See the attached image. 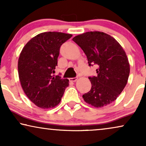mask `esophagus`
Listing matches in <instances>:
<instances>
[{
	"label": "esophagus",
	"instance_id": "1",
	"mask_svg": "<svg viewBox=\"0 0 146 146\" xmlns=\"http://www.w3.org/2000/svg\"><path fill=\"white\" fill-rule=\"evenodd\" d=\"M78 79V77H74V78H70L69 80L70 82H75Z\"/></svg>",
	"mask_w": 146,
	"mask_h": 146
}]
</instances>
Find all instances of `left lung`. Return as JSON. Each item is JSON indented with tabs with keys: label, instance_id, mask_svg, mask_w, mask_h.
<instances>
[{
	"label": "left lung",
	"instance_id": "1",
	"mask_svg": "<svg viewBox=\"0 0 146 146\" xmlns=\"http://www.w3.org/2000/svg\"><path fill=\"white\" fill-rule=\"evenodd\" d=\"M86 55L90 66L97 65L96 76L88 77L92 88L82 96L86 102L102 108L115 101L129 74L126 54L116 40L102 32H87L74 37Z\"/></svg>",
	"mask_w": 146,
	"mask_h": 146
}]
</instances>
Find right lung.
I'll return each mask as SVG.
<instances>
[{"instance_id": "obj_1", "label": "right lung", "mask_w": 146, "mask_h": 146, "mask_svg": "<svg viewBox=\"0 0 146 146\" xmlns=\"http://www.w3.org/2000/svg\"><path fill=\"white\" fill-rule=\"evenodd\" d=\"M72 35L58 32L39 34L28 42L20 54L19 76L25 94L38 107L48 109L60 102L69 80L56 76L60 48Z\"/></svg>"}]
</instances>
